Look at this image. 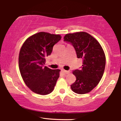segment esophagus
Returning <instances> with one entry per match:
<instances>
[{"instance_id": "34e87169", "label": "esophagus", "mask_w": 121, "mask_h": 121, "mask_svg": "<svg viewBox=\"0 0 121 121\" xmlns=\"http://www.w3.org/2000/svg\"><path fill=\"white\" fill-rule=\"evenodd\" d=\"M62 71L64 72V73H65V74H69V73H70V71H68V70H65L64 69H62Z\"/></svg>"}]
</instances>
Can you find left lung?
Instances as JSON below:
<instances>
[{"label": "left lung", "mask_w": 121, "mask_h": 121, "mask_svg": "<svg viewBox=\"0 0 121 121\" xmlns=\"http://www.w3.org/2000/svg\"><path fill=\"white\" fill-rule=\"evenodd\" d=\"M64 39L72 44L77 58L82 59L81 69L73 70L76 80L70 87L76 93H87L96 86L103 76L106 64L104 50L94 37L85 32L66 34Z\"/></svg>", "instance_id": "obj_1"}]
</instances>
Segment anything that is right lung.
<instances>
[{"label":"right lung","mask_w":121,"mask_h":121,"mask_svg":"<svg viewBox=\"0 0 121 121\" xmlns=\"http://www.w3.org/2000/svg\"><path fill=\"white\" fill-rule=\"evenodd\" d=\"M61 39L60 35L41 32L29 37L21 48L19 67L25 84L33 92L47 95L53 91L60 76V69L44 66L45 58Z\"/></svg>","instance_id":"obj_1"}]
</instances>
